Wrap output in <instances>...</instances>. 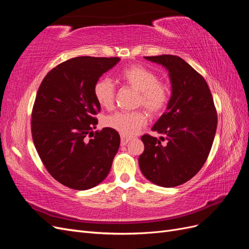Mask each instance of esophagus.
<instances>
[{"label": "esophagus", "instance_id": "obj_1", "mask_svg": "<svg viewBox=\"0 0 249 249\" xmlns=\"http://www.w3.org/2000/svg\"><path fill=\"white\" fill-rule=\"evenodd\" d=\"M131 140V138H126V137H122V140H120V144L125 145L127 144V142Z\"/></svg>", "mask_w": 249, "mask_h": 249}]
</instances>
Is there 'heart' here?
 I'll use <instances>...</instances> for the list:
<instances>
[{
	"label": "heart",
	"instance_id": "1",
	"mask_svg": "<svg viewBox=\"0 0 249 249\" xmlns=\"http://www.w3.org/2000/svg\"><path fill=\"white\" fill-rule=\"evenodd\" d=\"M124 85L138 91L136 106H143L150 115L157 116L167 107L170 89L167 83L159 81L158 74L142 65H130L119 73ZM93 95L102 108L110 109L115 102L116 89L108 78H101L94 83ZM144 111L117 112L105 118V126L118 132L124 137L136 135L146 124Z\"/></svg>",
	"mask_w": 249,
	"mask_h": 249
}]
</instances>
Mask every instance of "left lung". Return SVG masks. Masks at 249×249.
<instances>
[{
	"instance_id": "obj_1",
	"label": "left lung",
	"mask_w": 249,
	"mask_h": 249,
	"mask_svg": "<svg viewBox=\"0 0 249 249\" xmlns=\"http://www.w3.org/2000/svg\"><path fill=\"white\" fill-rule=\"evenodd\" d=\"M169 72L171 97L167 111L141 140L144 152L139 167L150 182L176 187L188 182L201 169L212 147L217 129V112L206 80L185 60L173 55L145 57ZM166 140L163 146L161 141Z\"/></svg>"
}]
</instances>
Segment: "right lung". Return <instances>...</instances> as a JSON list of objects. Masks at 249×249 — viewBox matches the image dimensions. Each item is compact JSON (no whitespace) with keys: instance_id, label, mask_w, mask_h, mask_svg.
<instances>
[{"instance_id":"right-lung-1","label":"right lung","mask_w":249,"mask_h":249,"mask_svg":"<svg viewBox=\"0 0 249 249\" xmlns=\"http://www.w3.org/2000/svg\"><path fill=\"white\" fill-rule=\"evenodd\" d=\"M120 58H71L54 67L38 88L32 110L35 148L50 175L74 190L102 183L120 144L116 131L97 124L94 83Z\"/></svg>"}]
</instances>
